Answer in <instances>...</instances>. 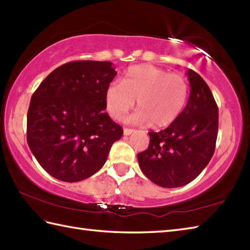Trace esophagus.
Returning a JSON list of instances; mask_svg holds the SVG:
<instances>
[{
    "label": "esophagus",
    "instance_id": "obj_1",
    "mask_svg": "<svg viewBox=\"0 0 250 250\" xmlns=\"http://www.w3.org/2000/svg\"><path fill=\"white\" fill-rule=\"evenodd\" d=\"M134 131H135V130L131 129V128H124V135H125V136H129V135H131Z\"/></svg>",
    "mask_w": 250,
    "mask_h": 250
}]
</instances>
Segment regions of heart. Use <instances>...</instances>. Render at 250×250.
Here are the masks:
<instances>
[{"instance_id": "obj_1", "label": "heart", "mask_w": 250, "mask_h": 250, "mask_svg": "<svg viewBox=\"0 0 250 250\" xmlns=\"http://www.w3.org/2000/svg\"><path fill=\"white\" fill-rule=\"evenodd\" d=\"M189 96L185 76L151 64L128 68L122 83L112 82L104 93L105 108L111 118L122 120L137 101L135 120L163 128L179 118Z\"/></svg>"}]
</instances>
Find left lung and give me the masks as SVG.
I'll return each mask as SVG.
<instances>
[{
    "instance_id": "obj_1",
    "label": "left lung",
    "mask_w": 250,
    "mask_h": 250,
    "mask_svg": "<svg viewBox=\"0 0 250 250\" xmlns=\"http://www.w3.org/2000/svg\"><path fill=\"white\" fill-rule=\"evenodd\" d=\"M190 97L174 123L159 132L150 131L147 149L137 159L142 172L163 188H178L194 180L215 152L218 105L205 81L188 70Z\"/></svg>"
}]
</instances>
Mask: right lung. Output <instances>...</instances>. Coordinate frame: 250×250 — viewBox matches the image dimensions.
Instances as JSON below:
<instances>
[{"instance_id": "add662e5", "label": "right lung", "mask_w": 250, "mask_h": 250, "mask_svg": "<svg viewBox=\"0 0 250 250\" xmlns=\"http://www.w3.org/2000/svg\"><path fill=\"white\" fill-rule=\"evenodd\" d=\"M116 72L110 61L80 60L47 75L30 101L27 141L39 164L61 181L96 174L123 128L104 112Z\"/></svg>"}]
</instances>
